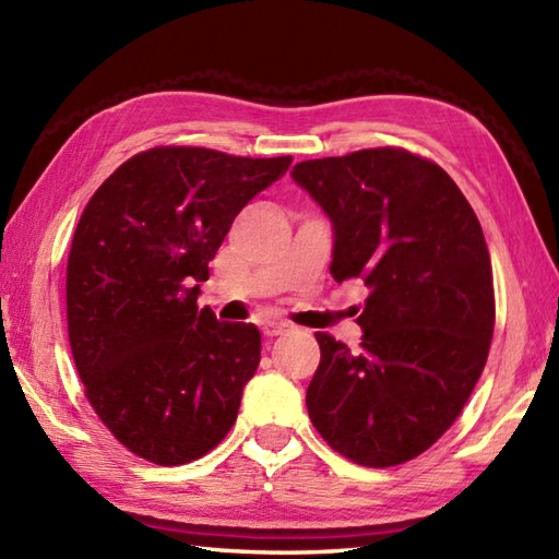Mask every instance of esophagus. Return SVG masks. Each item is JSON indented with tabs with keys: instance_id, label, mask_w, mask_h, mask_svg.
Returning <instances> with one entry per match:
<instances>
[{
	"instance_id": "obj_1",
	"label": "esophagus",
	"mask_w": 559,
	"mask_h": 559,
	"mask_svg": "<svg viewBox=\"0 0 559 559\" xmlns=\"http://www.w3.org/2000/svg\"><path fill=\"white\" fill-rule=\"evenodd\" d=\"M261 331H264V336L276 338V336L286 334V331H290V324L288 322H266L264 326H261Z\"/></svg>"
}]
</instances>
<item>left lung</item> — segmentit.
<instances>
[{
	"label": "left lung",
	"instance_id": "8db88e82",
	"mask_svg": "<svg viewBox=\"0 0 559 559\" xmlns=\"http://www.w3.org/2000/svg\"><path fill=\"white\" fill-rule=\"evenodd\" d=\"M290 175L334 228L331 276L370 288L358 353L317 334L307 413L338 454L399 466L449 430L488 360L495 288L483 228L456 182L406 148L302 160Z\"/></svg>",
	"mask_w": 559,
	"mask_h": 559
}]
</instances>
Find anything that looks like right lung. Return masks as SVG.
I'll return each instance as SVG.
<instances>
[{"label":"right lung","instance_id":"add662e5","mask_svg":"<svg viewBox=\"0 0 559 559\" xmlns=\"http://www.w3.org/2000/svg\"><path fill=\"white\" fill-rule=\"evenodd\" d=\"M290 163L158 146L83 209L67 261L71 355L93 411L132 454L182 466L235 425L261 336L199 310V283L237 213Z\"/></svg>","mask_w":559,"mask_h":559}]
</instances>
